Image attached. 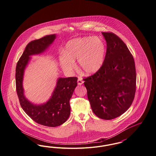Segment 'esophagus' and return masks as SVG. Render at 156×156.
<instances>
[{
	"mask_svg": "<svg viewBox=\"0 0 156 156\" xmlns=\"http://www.w3.org/2000/svg\"><path fill=\"white\" fill-rule=\"evenodd\" d=\"M78 84L79 85H81L83 83V81H82V78H78Z\"/></svg>",
	"mask_w": 156,
	"mask_h": 156,
	"instance_id": "obj_1",
	"label": "esophagus"
}]
</instances>
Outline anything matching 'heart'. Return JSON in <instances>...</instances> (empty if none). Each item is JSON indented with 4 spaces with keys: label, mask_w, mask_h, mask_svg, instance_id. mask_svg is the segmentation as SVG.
<instances>
[{
    "label": "heart",
    "mask_w": 156,
    "mask_h": 156,
    "mask_svg": "<svg viewBox=\"0 0 156 156\" xmlns=\"http://www.w3.org/2000/svg\"><path fill=\"white\" fill-rule=\"evenodd\" d=\"M106 46L104 41L97 37L75 38L66 45L64 54L59 58L62 68L71 71L75 67V61L82 73L87 75L95 74L104 64Z\"/></svg>",
    "instance_id": "b5f03b06"
}]
</instances>
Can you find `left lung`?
<instances>
[{
	"instance_id": "8db88e82",
	"label": "left lung",
	"mask_w": 156,
	"mask_h": 156,
	"mask_svg": "<svg viewBox=\"0 0 156 156\" xmlns=\"http://www.w3.org/2000/svg\"><path fill=\"white\" fill-rule=\"evenodd\" d=\"M106 52L101 69L83 79L92 111L101 119L118 118L133 102L136 83L133 57L124 42L112 33H102Z\"/></svg>"
}]
</instances>
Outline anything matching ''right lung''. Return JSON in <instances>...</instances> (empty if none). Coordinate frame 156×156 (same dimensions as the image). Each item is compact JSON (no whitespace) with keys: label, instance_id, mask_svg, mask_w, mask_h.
<instances>
[{"label":"right lung","instance_id":"add662e5","mask_svg":"<svg viewBox=\"0 0 156 156\" xmlns=\"http://www.w3.org/2000/svg\"><path fill=\"white\" fill-rule=\"evenodd\" d=\"M55 34L46 36L31 41L27 45L16 68V91L24 111L37 123L48 127L63 124L70 115L69 100L77 86L76 77L58 78L51 96L44 103L33 104L24 95L23 82L24 71L32 55L41 54L51 45L56 38Z\"/></svg>","mask_w":156,"mask_h":156}]
</instances>
